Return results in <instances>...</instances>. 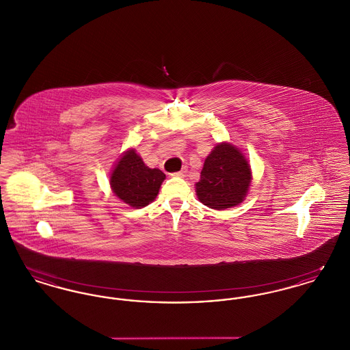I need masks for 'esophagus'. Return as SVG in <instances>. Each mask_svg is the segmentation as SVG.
Instances as JSON below:
<instances>
[{"label": "esophagus", "mask_w": 350, "mask_h": 350, "mask_svg": "<svg viewBox=\"0 0 350 350\" xmlns=\"http://www.w3.org/2000/svg\"><path fill=\"white\" fill-rule=\"evenodd\" d=\"M172 176H174V177H185L186 176V169H183V170L176 172V173H172Z\"/></svg>", "instance_id": "1"}]
</instances>
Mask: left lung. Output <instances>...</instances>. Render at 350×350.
I'll return each mask as SVG.
<instances>
[{"label":"left lung","instance_id":"8db88e82","mask_svg":"<svg viewBox=\"0 0 350 350\" xmlns=\"http://www.w3.org/2000/svg\"><path fill=\"white\" fill-rule=\"evenodd\" d=\"M250 181L252 170L241 150L230 143H219L204 160L196 191L204 206L226 210L245 200Z\"/></svg>","mask_w":350,"mask_h":350}]
</instances>
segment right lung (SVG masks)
<instances>
[{
  "label": "right lung",
  "mask_w": 350,
  "mask_h": 350,
  "mask_svg": "<svg viewBox=\"0 0 350 350\" xmlns=\"http://www.w3.org/2000/svg\"><path fill=\"white\" fill-rule=\"evenodd\" d=\"M165 174L150 169L135 150H126L110 176V186L118 198L135 208L150 204L159 194Z\"/></svg>",
  "instance_id": "obj_1"
}]
</instances>
